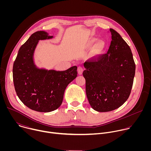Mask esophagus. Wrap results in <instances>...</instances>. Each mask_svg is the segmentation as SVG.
Returning <instances> with one entry per match:
<instances>
[{
	"mask_svg": "<svg viewBox=\"0 0 151 151\" xmlns=\"http://www.w3.org/2000/svg\"><path fill=\"white\" fill-rule=\"evenodd\" d=\"M78 73L79 75H82V73H83V69L82 67L81 66H79L78 68Z\"/></svg>",
	"mask_w": 151,
	"mask_h": 151,
	"instance_id": "obj_1",
	"label": "esophagus"
}]
</instances>
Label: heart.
I'll list each match as a JSON object with an SVG mask.
<instances>
[{"mask_svg":"<svg viewBox=\"0 0 151 151\" xmlns=\"http://www.w3.org/2000/svg\"><path fill=\"white\" fill-rule=\"evenodd\" d=\"M96 41L97 39L94 38L91 39L88 42V45L89 46H92L94 44L93 47L92 52L94 55L98 56L104 52L106 48V44L103 40H97V42Z\"/></svg>","mask_w":151,"mask_h":151,"instance_id":"obj_1","label":"heart"}]
</instances>
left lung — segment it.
<instances>
[{"label": "left lung", "mask_w": 151, "mask_h": 151, "mask_svg": "<svg viewBox=\"0 0 151 151\" xmlns=\"http://www.w3.org/2000/svg\"><path fill=\"white\" fill-rule=\"evenodd\" d=\"M110 32L112 41L107 53L83 64L86 94L92 108L100 112L114 111L127 101L135 75L130 47L117 32L112 29Z\"/></svg>", "instance_id": "1"}]
</instances>
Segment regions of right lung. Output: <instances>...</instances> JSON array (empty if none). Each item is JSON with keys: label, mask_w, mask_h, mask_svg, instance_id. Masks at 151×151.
<instances>
[{"label": "right lung", "mask_w": 151, "mask_h": 151, "mask_svg": "<svg viewBox=\"0 0 151 151\" xmlns=\"http://www.w3.org/2000/svg\"><path fill=\"white\" fill-rule=\"evenodd\" d=\"M54 36L45 31L31 35L18 51L13 66V80L19 100L30 109L50 112L61 106L67 86L77 77V66L64 71L37 66L34 54L39 40Z\"/></svg>", "instance_id": "obj_1"}]
</instances>
